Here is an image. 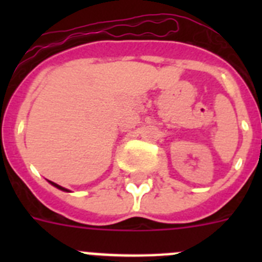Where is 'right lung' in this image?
Returning a JSON list of instances; mask_svg holds the SVG:
<instances>
[{
  "mask_svg": "<svg viewBox=\"0 0 262 262\" xmlns=\"http://www.w3.org/2000/svg\"><path fill=\"white\" fill-rule=\"evenodd\" d=\"M50 184H51V185H53V186H55V187H57V189H60V190H62V191H69V190H67L66 187H62V186H60V185L55 184V182H52V181H50Z\"/></svg>",
  "mask_w": 262,
  "mask_h": 262,
  "instance_id": "1",
  "label": "right lung"
}]
</instances>
